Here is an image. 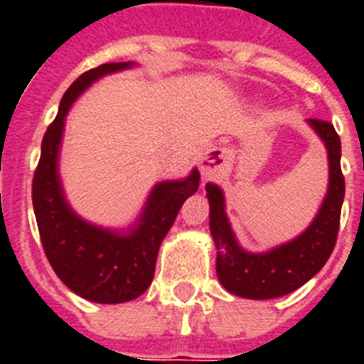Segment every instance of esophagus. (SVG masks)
I'll return each mask as SVG.
<instances>
[{
	"mask_svg": "<svg viewBox=\"0 0 364 364\" xmlns=\"http://www.w3.org/2000/svg\"><path fill=\"white\" fill-rule=\"evenodd\" d=\"M225 162V156H223L219 151H210V153H205V156L200 160V171H202V176L204 177H211L215 176L219 168Z\"/></svg>",
	"mask_w": 364,
	"mask_h": 364,
	"instance_id": "esophagus-1",
	"label": "esophagus"
}]
</instances>
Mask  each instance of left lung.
<instances>
[{
  "instance_id": "obj_1",
  "label": "left lung",
  "mask_w": 364,
  "mask_h": 364,
  "mask_svg": "<svg viewBox=\"0 0 364 364\" xmlns=\"http://www.w3.org/2000/svg\"><path fill=\"white\" fill-rule=\"evenodd\" d=\"M308 124L327 147L328 188L316 219L291 242L266 253H249L242 249L225 213L223 191L213 183L205 185L210 200V230L217 247V277L223 287L236 296L264 300L293 293L321 270L336 245L346 194L340 168V137L331 122L308 119Z\"/></svg>"
}]
</instances>
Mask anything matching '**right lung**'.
Segmentation results:
<instances>
[{
    "instance_id": "obj_1",
    "label": "right lung",
    "mask_w": 364,
    "mask_h": 364,
    "mask_svg": "<svg viewBox=\"0 0 364 364\" xmlns=\"http://www.w3.org/2000/svg\"><path fill=\"white\" fill-rule=\"evenodd\" d=\"M132 62H111L85 71L60 102V109L41 143L31 200L37 228L48 262L64 285L98 304H119L137 299L153 282L160 243L176 221L183 202L198 191L200 171L179 181L154 185L128 232L96 227L77 215L65 202L58 176L60 141L68 111L94 81L107 73L132 68Z\"/></svg>"
}]
</instances>
